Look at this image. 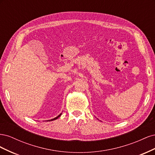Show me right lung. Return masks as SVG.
Returning a JSON list of instances; mask_svg holds the SVG:
<instances>
[{"label":"right lung","mask_w":155,"mask_h":155,"mask_svg":"<svg viewBox=\"0 0 155 155\" xmlns=\"http://www.w3.org/2000/svg\"><path fill=\"white\" fill-rule=\"evenodd\" d=\"M61 114H59L58 116H57V117H56V118H54V119H51V120H48V121H52V120H56V119H58V118H59V117L61 116Z\"/></svg>","instance_id":"add662e5"}]
</instances>
